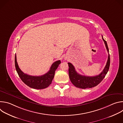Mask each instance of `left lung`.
Instances as JSON below:
<instances>
[{
	"mask_svg": "<svg viewBox=\"0 0 123 123\" xmlns=\"http://www.w3.org/2000/svg\"><path fill=\"white\" fill-rule=\"evenodd\" d=\"M102 39L105 43L106 49L108 52L109 50L107 43L103 38L102 36ZM68 74L69 77L71 82L76 87L81 89H88L92 88L98 85L105 78V76L107 74L110 68V56L109 54L108 61L105 66L104 69L102 72L98 75L94 76H86L82 75L75 71V69L74 66L71 63H68Z\"/></svg>",
	"mask_w": 123,
	"mask_h": 123,
	"instance_id": "obj_1",
	"label": "left lung"
}]
</instances>
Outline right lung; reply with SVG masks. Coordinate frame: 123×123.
Here are the masks:
<instances>
[{
    "label": "right lung",
    "instance_id": "right-lung-1",
    "mask_svg": "<svg viewBox=\"0 0 123 123\" xmlns=\"http://www.w3.org/2000/svg\"><path fill=\"white\" fill-rule=\"evenodd\" d=\"M60 63V60L54 62L51 66L49 71L43 75L31 76L24 74L20 69L16 61V54L15 55V67L19 77L26 85L35 89H45L51 84L54 78L56 69Z\"/></svg>",
    "mask_w": 123,
    "mask_h": 123
}]
</instances>
